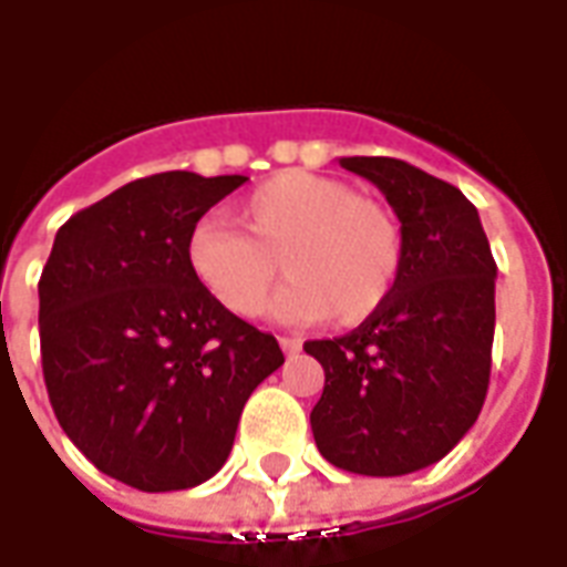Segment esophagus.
<instances>
[{"instance_id":"obj_1","label":"esophagus","mask_w":567,"mask_h":567,"mask_svg":"<svg viewBox=\"0 0 567 567\" xmlns=\"http://www.w3.org/2000/svg\"><path fill=\"white\" fill-rule=\"evenodd\" d=\"M279 346H282L285 355H297L300 352V340L297 337H279Z\"/></svg>"}]
</instances>
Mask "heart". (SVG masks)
Wrapping results in <instances>:
<instances>
[{
  "mask_svg": "<svg viewBox=\"0 0 567 567\" xmlns=\"http://www.w3.org/2000/svg\"><path fill=\"white\" fill-rule=\"evenodd\" d=\"M236 218L203 215L185 236V267L199 291L239 319L267 309L276 255L288 282L272 316L288 324H358L389 300L401 276V224L380 199L331 175L288 169L260 182Z\"/></svg>",
  "mask_w": 567,
  "mask_h": 567,
  "instance_id": "heart-1",
  "label": "heart"
}]
</instances>
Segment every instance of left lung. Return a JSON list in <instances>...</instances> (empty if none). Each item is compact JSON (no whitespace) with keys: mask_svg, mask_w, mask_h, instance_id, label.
Instances as JSON below:
<instances>
[{"mask_svg":"<svg viewBox=\"0 0 567 567\" xmlns=\"http://www.w3.org/2000/svg\"><path fill=\"white\" fill-rule=\"evenodd\" d=\"M401 221L398 285L355 331L309 340L324 368L312 437L337 467L401 476L440 462L483 410L495 337V258L458 187L394 157H340Z\"/></svg>","mask_w":567,"mask_h":567,"instance_id":"left-lung-1","label":"left lung"}]
</instances>
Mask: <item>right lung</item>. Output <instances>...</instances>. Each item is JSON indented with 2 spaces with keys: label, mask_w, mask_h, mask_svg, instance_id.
Instances as JSON below:
<instances>
[{
  "label": "right lung",
  "mask_w": 567,
  "mask_h": 567,
  "mask_svg": "<svg viewBox=\"0 0 567 567\" xmlns=\"http://www.w3.org/2000/svg\"><path fill=\"white\" fill-rule=\"evenodd\" d=\"M243 182L175 169L117 187L56 230L39 279L56 422L142 492L218 474L248 394L285 364L272 333L209 300L185 267L190 224Z\"/></svg>",
  "instance_id": "1"
}]
</instances>
